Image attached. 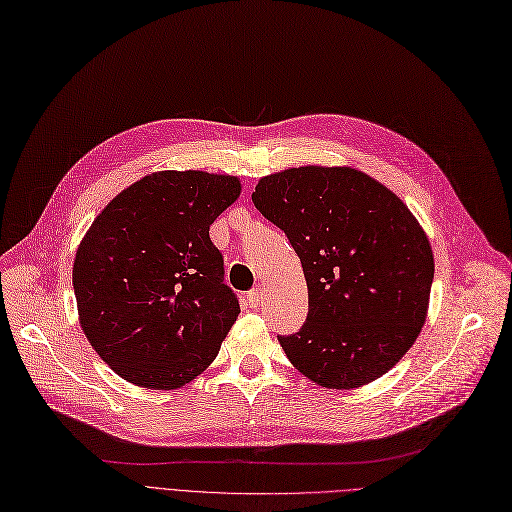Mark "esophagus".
I'll use <instances>...</instances> for the list:
<instances>
[{"mask_svg":"<svg viewBox=\"0 0 512 512\" xmlns=\"http://www.w3.org/2000/svg\"><path fill=\"white\" fill-rule=\"evenodd\" d=\"M262 296H264L262 288H254V290H250V292H248V301H250V305H252V307H260V303H262Z\"/></svg>","mask_w":512,"mask_h":512,"instance_id":"obj_1","label":"esophagus"}]
</instances>
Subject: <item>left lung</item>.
Returning <instances> with one entry per match:
<instances>
[{
  "mask_svg": "<svg viewBox=\"0 0 512 512\" xmlns=\"http://www.w3.org/2000/svg\"><path fill=\"white\" fill-rule=\"evenodd\" d=\"M252 201L303 264L307 322L279 337L294 368L328 390L385 375L430 305L434 254L411 209L364 171L322 165L264 175Z\"/></svg>",
  "mask_w": 512,
  "mask_h": 512,
  "instance_id": "left-lung-1",
  "label": "left lung"
}]
</instances>
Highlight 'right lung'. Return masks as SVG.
I'll use <instances>...</instances> for the list:
<instances>
[{"instance_id": "obj_1", "label": "right lung", "mask_w": 512, "mask_h": 512, "mask_svg": "<svg viewBox=\"0 0 512 512\" xmlns=\"http://www.w3.org/2000/svg\"><path fill=\"white\" fill-rule=\"evenodd\" d=\"M239 195L237 175L154 171L93 220L72 271L78 320L118 377L178 390L216 360L241 309L209 224Z\"/></svg>"}]
</instances>
